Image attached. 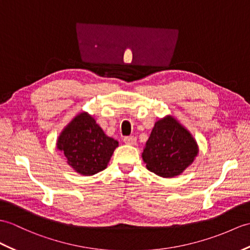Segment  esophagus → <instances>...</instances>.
Masks as SVG:
<instances>
[{"instance_id":"obj_1","label":"esophagus","mask_w":250,"mask_h":250,"mask_svg":"<svg viewBox=\"0 0 250 250\" xmlns=\"http://www.w3.org/2000/svg\"><path fill=\"white\" fill-rule=\"evenodd\" d=\"M124 142L125 144L126 145H130V146H134V145H136V137L134 136H126L124 138Z\"/></svg>"}]
</instances>
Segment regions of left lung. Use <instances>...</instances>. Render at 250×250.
Instances as JSON below:
<instances>
[{
	"label": "left lung",
	"instance_id": "left-lung-1",
	"mask_svg": "<svg viewBox=\"0 0 250 250\" xmlns=\"http://www.w3.org/2000/svg\"><path fill=\"white\" fill-rule=\"evenodd\" d=\"M193 135L172 116L158 120L142 153L147 169L163 178H173L187 169L198 154Z\"/></svg>",
	"mask_w": 250,
	"mask_h": 250
}]
</instances>
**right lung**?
Returning a JSON list of instances; mask_svg holds the SVG:
<instances>
[{
    "label": "right lung",
    "mask_w": 250,
    "mask_h": 250,
    "mask_svg": "<svg viewBox=\"0 0 250 250\" xmlns=\"http://www.w3.org/2000/svg\"><path fill=\"white\" fill-rule=\"evenodd\" d=\"M56 146L75 172L92 176L105 169L118 142L108 137L94 117L83 112L62 131Z\"/></svg>",
    "instance_id": "1"
}]
</instances>
